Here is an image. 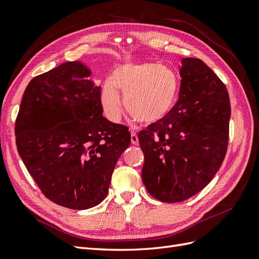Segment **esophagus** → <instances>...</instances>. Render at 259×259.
<instances>
[{
    "instance_id": "1",
    "label": "esophagus",
    "mask_w": 259,
    "mask_h": 259,
    "mask_svg": "<svg viewBox=\"0 0 259 259\" xmlns=\"http://www.w3.org/2000/svg\"><path fill=\"white\" fill-rule=\"evenodd\" d=\"M131 143L135 145L139 144V139H138V136L135 131H131Z\"/></svg>"
}]
</instances>
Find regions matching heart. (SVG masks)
Here are the masks:
<instances>
[{
  "mask_svg": "<svg viewBox=\"0 0 259 259\" xmlns=\"http://www.w3.org/2000/svg\"><path fill=\"white\" fill-rule=\"evenodd\" d=\"M124 107L142 123L162 120L173 110L180 94V83L168 66L153 62H128L118 65L111 79H106L101 103L106 117L117 122Z\"/></svg>",
  "mask_w": 259,
  "mask_h": 259,
  "instance_id": "heart-1",
  "label": "heart"
}]
</instances>
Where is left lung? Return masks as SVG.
Returning a JSON list of instances; mask_svg holds the SVG:
<instances>
[{"label": "left lung", "instance_id": "obj_1", "mask_svg": "<svg viewBox=\"0 0 259 259\" xmlns=\"http://www.w3.org/2000/svg\"><path fill=\"white\" fill-rule=\"evenodd\" d=\"M178 101L162 120L139 132L142 181L163 202H181L212 181L225 157L231 106L228 90L200 59L184 58Z\"/></svg>", "mask_w": 259, "mask_h": 259}]
</instances>
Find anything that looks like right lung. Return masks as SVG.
Segmentation results:
<instances>
[{"label":"right lung","mask_w":259,"mask_h":259,"mask_svg":"<svg viewBox=\"0 0 259 259\" xmlns=\"http://www.w3.org/2000/svg\"><path fill=\"white\" fill-rule=\"evenodd\" d=\"M78 61L34 77L15 123L19 156L42 194L85 210L107 196L118 158L130 144L125 125L103 116L101 86Z\"/></svg>","instance_id":"1"}]
</instances>
